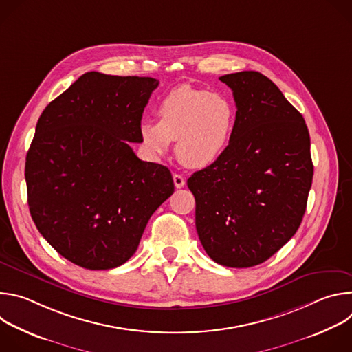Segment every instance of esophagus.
<instances>
[{
	"mask_svg": "<svg viewBox=\"0 0 352 352\" xmlns=\"http://www.w3.org/2000/svg\"><path fill=\"white\" fill-rule=\"evenodd\" d=\"M173 179H174L175 188L181 189V188L185 186V178H184L181 174H174V175H173Z\"/></svg>",
	"mask_w": 352,
	"mask_h": 352,
	"instance_id": "esophagus-1",
	"label": "esophagus"
}]
</instances>
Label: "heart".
Returning <instances> with one entry per match:
<instances>
[{
	"label": "heart",
	"mask_w": 352,
	"mask_h": 352,
	"mask_svg": "<svg viewBox=\"0 0 352 352\" xmlns=\"http://www.w3.org/2000/svg\"><path fill=\"white\" fill-rule=\"evenodd\" d=\"M159 121H142L139 133L147 152L164 156L177 140L175 155L190 168H206L228 150L238 121L236 106L224 94L181 85L157 107Z\"/></svg>",
	"instance_id": "obj_1"
}]
</instances>
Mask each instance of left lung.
Returning <instances> with one entry per match:
<instances>
[{
	"label": "left lung",
	"instance_id": "obj_1",
	"mask_svg": "<svg viewBox=\"0 0 352 352\" xmlns=\"http://www.w3.org/2000/svg\"><path fill=\"white\" fill-rule=\"evenodd\" d=\"M232 90L236 129L226 155L193 173L196 231L227 267H252L284 246L302 221L314 178L304 117L256 71L219 78Z\"/></svg>",
	"mask_w": 352,
	"mask_h": 352
}]
</instances>
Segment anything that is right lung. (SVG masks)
Here are the masks:
<instances>
[{
    "label": "right lung",
    "mask_w": 352,
    "mask_h": 352,
    "mask_svg": "<svg viewBox=\"0 0 352 352\" xmlns=\"http://www.w3.org/2000/svg\"><path fill=\"white\" fill-rule=\"evenodd\" d=\"M155 78L86 72L41 113L26 155L32 219L57 252L89 270L125 263L174 192L166 166L142 162L128 142Z\"/></svg>",
    "instance_id": "add662e5"
}]
</instances>
